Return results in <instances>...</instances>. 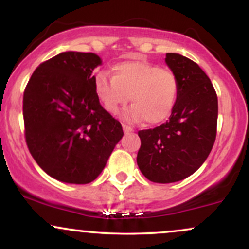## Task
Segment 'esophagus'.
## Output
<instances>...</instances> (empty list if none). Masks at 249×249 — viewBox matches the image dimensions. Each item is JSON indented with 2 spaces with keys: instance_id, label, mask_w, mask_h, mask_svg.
<instances>
[{
  "instance_id": "obj_1",
  "label": "esophagus",
  "mask_w": 249,
  "mask_h": 249,
  "mask_svg": "<svg viewBox=\"0 0 249 249\" xmlns=\"http://www.w3.org/2000/svg\"><path fill=\"white\" fill-rule=\"evenodd\" d=\"M123 130H124V132L125 133H130V132H132L133 131V128L131 127V126H127V125H123Z\"/></svg>"
}]
</instances>
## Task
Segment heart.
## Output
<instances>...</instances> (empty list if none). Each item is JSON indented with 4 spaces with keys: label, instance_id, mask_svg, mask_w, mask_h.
Listing matches in <instances>:
<instances>
[{
    "label": "heart",
    "instance_id": "obj_1",
    "mask_svg": "<svg viewBox=\"0 0 249 249\" xmlns=\"http://www.w3.org/2000/svg\"><path fill=\"white\" fill-rule=\"evenodd\" d=\"M113 76L99 72L95 90L107 112L115 113L130 101L124 118L137 123L146 119L159 124L172 115L179 95L178 77L172 70L145 61L122 62L113 67Z\"/></svg>",
    "mask_w": 249,
    "mask_h": 249
}]
</instances>
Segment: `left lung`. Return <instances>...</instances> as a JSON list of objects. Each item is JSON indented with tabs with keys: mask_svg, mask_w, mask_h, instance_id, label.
I'll use <instances>...</instances> for the list:
<instances>
[{
	"mask_svg": "<svg viewBox=\"0 0 249 249\" xmlns=\"http://www.w3.org/2000/svg\"><path fill=\"white\" fill-rule=\"evenodd\" d=\"M165 62L179 81L176 107L160 126L139 131L137 154L142 173L159 184L187 178L204 164L218 123V97L201 68L179 53H166Z\"/></svg>",
	"mask_w": 249,
	"mask_h": 249,
	"instance_id": "1",
	"label": "left lung"
}]
</instances>
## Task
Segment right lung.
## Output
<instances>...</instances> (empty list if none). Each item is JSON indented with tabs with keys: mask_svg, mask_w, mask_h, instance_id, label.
<instances>
[{
	"mask_svg": "<svg viewBox=\"0 0 249 249\" xmlns=\"http://www.w3.org/2000/svg\"><path fill=\"white\" fill-rule=\"evenodd\" d=\"M99 64L92 53H62L41 63L25 87L28 148L38 166L59 181H93L124 134L96 95L92 71Z\"/></svg>",
	"mask_w": 249,
	"mask_h": 249,
	"instance_id": "1",
	"label": "right lung"
}]
</instances>
